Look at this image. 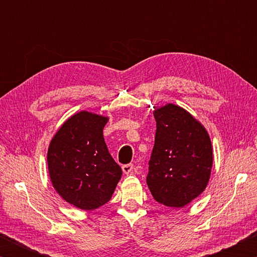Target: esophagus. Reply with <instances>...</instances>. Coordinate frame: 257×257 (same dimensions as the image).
Instances as JSON below:
<instances>
[{
  "mask_svg": "<svg viewBox=\"0 0 257 257\" xmlns=\"http://www.w3.org/2000/svg\"><path fill=\"white\" fill-rule=\"evenodd\" d=\"M133 170H134V164L133 163L122 165V171H123L124 175H130V173L133 172Z\"/></svg>",
  "mask_w": 257,
  "mask_h": 257,
  "instance_id": "esophagus-1",
  "label": "esophagus"
}]
</instances>
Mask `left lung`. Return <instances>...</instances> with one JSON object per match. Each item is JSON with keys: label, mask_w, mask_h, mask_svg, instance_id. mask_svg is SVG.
<instances>
[{"label": "left lung", "mask_w": 257, "mask_h": 257, "mask_svg": "<svg viewBox=\"0 0 257 257\" xmlns=\"http://www.w3.org/2000/svg\"><path fill=\"white\" fill-rule=\"evenodd\" d=\"M156 121L147 186L156 202L184 207L210 180L213 149L208 133L188 111L169 103L153 112Z\"/></svg>", "instance_id": "left-lung-1"}]
</instances>
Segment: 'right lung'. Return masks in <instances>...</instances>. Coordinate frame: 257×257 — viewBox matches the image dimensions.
Here are the masks:
<instances>
[{"mask_svg":"<svg viewBox=\"0 0 257 257\" xmlns=\"http://www.w3.org/2000/svg\"><path fill=\"white\" fill-rule=\"evenodd\" d=\"M107 121V116L78 112L61 125L47 151L54 189L80 210H95L110 201L122 175L104 142Z\"/></svg>","mask_w":257,"mask_h":257,"instance_id":"add662e5","label":"right lung"}]
</instances>
